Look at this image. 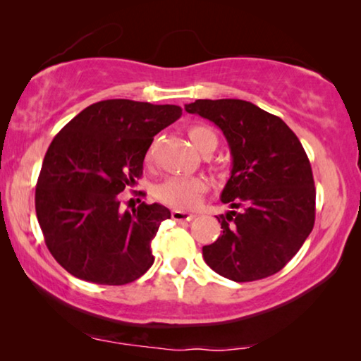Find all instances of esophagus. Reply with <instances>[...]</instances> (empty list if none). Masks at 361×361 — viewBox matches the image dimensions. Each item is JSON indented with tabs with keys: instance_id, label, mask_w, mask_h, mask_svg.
<instances>
[{
	"instance_id": "1",
	"label": "esophagus",
	"mask_w": 361,
	"mask_h": 361,
	"mask_svg": "<svg viewBox=\"0 0 361 361\" xmlns=\"http://www.w3.org/2000/svg\"><path fill=\"white\" fill-rule=\"evenodd\" d=\"M171 215L176 221H190L192 219H195L194 214H190V212H184V210H172Z\"/></svg>"
}]
</instances>
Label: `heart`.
I'll list each match as a JSON object with an SVG mask.
<instances>
[{
    "label": "heart",
    "mask_w": 361,
    "mask_h": 361,
    "mask_svg": "<svg viewBox=\"0 0 361 361\" xmlns=\"http://www.w3.org/2000/svg\"><path fill=\"white\" fill-rule=\"evenodd\" d=\"M189 137L197 149L205 152L210 147H216V135L210 128L195 125L189 128ZM149 159V154H147ZM207 190V180L197 176H169L154 185L156 200L172 209H192L199 204L200 197Z\"/></svg>",
    "instance_id": "b5f03b06"
}]
</instances>
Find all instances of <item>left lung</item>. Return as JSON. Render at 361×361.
<instances>
[{"instance_id":"1","label":"left lung","mask_w":361,"mask_h":361,"mask_svg":"<svg viewBox=\"0 0 361 361\" xmlns=\"http://www.w3.org/2000/svg\"><path fill=\"white\" fill-rule=\"evenodd\" d=\"M185 111L215 123L231 152L220 199L233 210L216 216L224 231L202 248L205 263L236 283L276 274L314 228V177L299 137L279 116L245 100H195Z\"/></svg>"}]
</instances>
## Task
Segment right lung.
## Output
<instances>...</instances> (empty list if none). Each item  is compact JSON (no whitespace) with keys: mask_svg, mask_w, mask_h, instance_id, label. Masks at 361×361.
<instances>
[{"mask_svg":"<svg viewBox=\"0 0 361 361\" xmlns=\"http://www.w3.org/2000/svg\"><path fill=\"white\" fill-rule=\"evenodd\" d=\"M180 115L177 105L103 100L54 137L37 179L36 214L49 251L72 276L121 286L154 263L151 241L169 209L142 202L123 212L118 194L136 184L154 136Z\"/></svg>","mask_w":361,"mask_h":361,"instance_id":"1","label":"right lung"}]
</instances>
